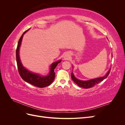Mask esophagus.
Listing matches in <instances>:
<instances>
[{"mask_svg":"<svg viewBox=\"0 0 125 125\" xmlns=\"http://www.w3.org/2000/svg\"><path fill=\"white\" fill-rule=\"evenodd\" d=\"M70 54L68 53H66L63 56V59L65 60H68L70 58Z\"/></svg>","mask_w":125,"mask_h":125,"instance_id":"1","label":"esophagus"}]
</instances>
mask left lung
<instances>
[{
  "mask_svg": "<svg viewBox=\"0 0 125 125\" xmlns=\"http://www.w3.org/2000/svg\"><path fill=\"white\" fill-rule=\"evenodd\" d=\"M111 69V68L109 69L107 73H106V74L104 75V76L101 77L100 78H97L95 79H91V80H86V81L80 80H79V79H77L74 77L73 72L71 73V77L72 80H73V81L74 83H76L79 86L81 87V88H85V89H89L90 88H92V87L94 86L95 84L99 83V82H101V81H103L104 79L106 78L108 75V74H109V73H110Z\"/></svg>",
  "mask_w": 125,
  "mask_h": 125,
  "instance_id": "1",
  "label": "left lung"
}]
</instances>
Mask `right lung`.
<instances>
[{"instance_id":"add662e5","label":"right lung","mask_w":125,"mask_h":125,"mask_svg":"<svg viewBox=\"0 0 125 125\" xmlns=\"http://www.w3.org/2000/svg\"><path fill=\"white\" fill-rule=\"evenodd\" d=\"M28 30H29V29L26 30L22 34L18 43L16 50V60L18 71L22 79L25 82L29 83L34 86L39 87V88H44V87L50 85L54 81L55 77L54 70L58 64L62 62V60H60L52 63L50 66V73L48 75H45V76H43V75H41L38 73H32V72L26 69L22 65L19 56V50L23 35Z\"/></svg>"}]
</instances>
